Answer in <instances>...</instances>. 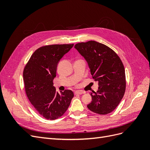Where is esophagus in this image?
Returning <instances> with one entry per match:
<instances>
[{
	"instance_id": "34e87169",
	"label": "esophagus",
	"mask_w": 150,
	"mask_h": 150,
	"mask_svg": "<svg viewBox=\"0 0 150 150\" xmlns=\"http://www.w3.org/2000/svg\"><path fill=\"white\" fill-rule=\"evenodd\" d=\"M84 94L83 91H76L74 92V94Z\"/></svg>"
}]
</instances>
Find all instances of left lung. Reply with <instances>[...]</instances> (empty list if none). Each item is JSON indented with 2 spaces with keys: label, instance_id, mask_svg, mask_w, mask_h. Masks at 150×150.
Wrapping results in <instances>:
<instances>
[{
  "label": "left lung",
  "instance_id": "8db88e82",
  "mask_svg": "<svg viewBox=\"0 0 150 150\" xmlns=\"http://www.w3.org/2000/svg\"><path fill=\"white\" fill-rule=\"evenodd\" d=\"M74 47L88 62L93 78L98 82V91L91 94L88 109L99 115L109 114L118 106L126 90L121 59L112 49L94 40L78 43Z\"/></svg>",
  "mask_w": 150,
  "mask_h": 150
}]
</instances>
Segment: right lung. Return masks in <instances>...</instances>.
Masks as SVG:
<instances>
[{
    "label": "right lung",
    "instance_id": "obj_1",
    "mask_svg": "<svg viewBox=\"0 0 150 150\" xmlns=\"http://www.w3.org/2000/svg\"><path fill=\"white\" fill-rule=\"evenodd\" d=\"M74 44H52L35 50L23 71L24 88L29 101L44 118L54 120L69 106L74 93L66 89L59 93L53 86L57 66Z\"/></svg>",
    "mask_w": 150,
    "mask_h": 150
}]
</instances>
